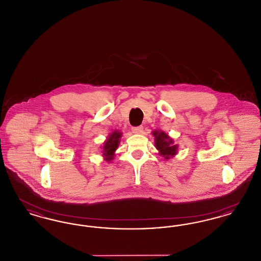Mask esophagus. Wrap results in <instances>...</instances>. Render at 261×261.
I'll use <instances>...</instances> for the list:
<instances>
[{"instance_id": "1", "label": "esophagus", "mask_w": 261, "mask_h": 261, "mask_svg": "<svg viewBox=\"0 0 261 261\" xmlns=\"http://www.w3.org/2000/svg\"><path fill=\"white\" fill-rule=\"evenodd\" d=\"M144 127L143 126H137V127H133L132 128V132L135 134H141L143 132Z\"/></svg>"}]
</instances>
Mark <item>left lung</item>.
I'll return each instance as SVG.
<instances>
[{
  "instance_id": "obj_1",
  "label": "left lung",
  "mask_w": 261,
  "mask_h": 261,
  "mask_svg": "<svg viewBox=\"0 0 261 261\" xmlns=\"http://www.w3.org/2000/svg\"><path fill=\"white\" fill-rule=\"evenodd\" d=\"M152 135L154 137V145L155 148L160 151V154L165 160H169L173 158L177 153L178 146L174 145L173 140L165 134L163 131L155 130L152 131Z\"/></svg>"
}]
</instances>
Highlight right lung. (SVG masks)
Listing matches in <instances>:
<instances>
[{"mask_svg":"<svg viewBox=\"0 0 261 261\" xmlns=\"http://www.w3.org/2000/svg\"><path fill=\"white\" fill-rule=\"evenodd\" d=\"M121 133L118 131H113L112 134L107 139V141L103 143L102 146V156H105V161L111 162L113 160L114 152L118 148V145L120 143Z\"/></svg>","mask_w":261,"mask_h":261,"instance_id":"1","label":"right lung"}]
</instances>
